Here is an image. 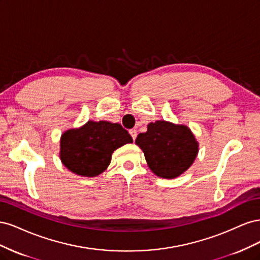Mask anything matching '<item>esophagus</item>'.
I'll return each instance as SVG.
<instances>
[{"label":"esophagus","mask_w":260,"mask_h":260,"mask_svg":"<svg viewBox=\"0 0 260 260\" xmlns=\"http://www.w3.org/2000/svg\"><path fill=\"white\" fill-rule=\"evenodd\" d=\"M129 132H130V136L132 137V139L136 140V138H137V136H138L137 130H136V129H131Z\"/></svg>","instance_id":"obj_1"}]
</instances>
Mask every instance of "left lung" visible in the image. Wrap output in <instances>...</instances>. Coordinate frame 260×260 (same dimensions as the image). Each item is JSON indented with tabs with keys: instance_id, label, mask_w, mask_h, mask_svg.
<instances>
[{
	"instance_id": "left-lung-1",
	"label": "left lung",
	"mask_w": 260,
	"mask_h": 260,
	"mask_svg": "<svg viewBox=\"0 0 260 260\" xmlns=\"http://www.w3.org/2000/svg\"><path fill=\"white\" fill-rule=\"evenodd\" d=\"M142 149L148 167L156 176L172 179L193 164L199 144L186 125L167 121L151 122L147 131L136 140Z\"/></svg>"
}]
</instances>
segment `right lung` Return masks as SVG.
Here are the masks:
<instances>
[{
  "instance_id": "obj_1",
  "label": "right lung",
  "mask_w": 260,
  "mask_h": 260,
  "mask_svg": "<svg viewBox=\"0 0 260 260\" xmlns=\"http://www.w3.org/2000/svg\"><path fill=\"white\" fill-rule=\"evenodd\" d=\"M131 142V136L119 123L88 121L61 136L60 159L76 175L96 177L111 164L115 149Z\"/></svg>"
}]
</instances>
